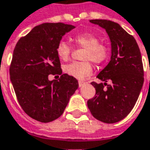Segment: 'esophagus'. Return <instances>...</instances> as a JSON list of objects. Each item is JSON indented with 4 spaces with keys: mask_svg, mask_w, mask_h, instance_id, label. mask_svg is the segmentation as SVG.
<instances>
[{
    "mask_svg": "<svg viewBox=\"0 0 150 150\" xmlns=\"http://www.w3.org/2000/svg\"><path fill=\"white\" fill-rule=\"evenodd\" d=\"M84 84H85V82H84V81H79V87H80V88H81V87H82Z\"/></svg>",
    "mask_w": 150,
    "mask_h": 150,
    "instance_id": "obj_1",
    "label": "esophagus"
}]
</instances>
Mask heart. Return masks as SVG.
Listing matches in <instances>:
<instances>
[{"label":"heart","instance_id":"obj_1","mask_svg":"<svg viewBox=\"0 0 150 150\" xmlns=\"http://www.w3.org/2000/svg\"><path fill=\"white\" fill-rule=\"evenodd\" d=\"M75 45L85 48L82 55L84 60H90L96 64L105 61L109 56V48L100 43L97 35L91 33H83L75 35L73 38ZM72 48L65 41H61L57 46V54L62 61H67L71 55ZM63 71L67 75L81 80L88 76L93 71V65L89 61L72 62L63 66Z\"/></svg>","mask_w":150,"mask_h":150}]
</instances>
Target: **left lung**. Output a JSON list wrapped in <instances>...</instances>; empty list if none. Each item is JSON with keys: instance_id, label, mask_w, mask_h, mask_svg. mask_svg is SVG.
I'll use <instances>...</instances> for the list:
<instances>
[{"instance_id": "left-lung-1", "label": "left lung", "mask_w": 150, "mask_h": 150, "mask_svg": "<svg viewBox=\"0 0 150 150\" xmlns=\"http://www.w3.org/2000/svg\"><path fill=\"white\" fill-rule=\"evenodd\" d=\"M90 22L107 33L112 56L111 61L97 75L105 83H91L96 93L88 100V107L96 119L113 124L128 115L138 99L144 81L142 56L134 37L117 23L106 20H91ZM107 80L112 83L107 84Z\"/></svg>"}]
</instances>
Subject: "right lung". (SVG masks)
Here are the masks:
<instances>
[{"instance_id":"obj_1","label":"right lung","mask_w":150,"mask_h":150,"mask_svg":"<svg viewBox=\"0 0 150 150\" xmlns=\"http://www.w3.org/2000/svg\"><path fill=\"white\" fill-rule=\"evenodd\" d=\"M75 26L63 23H44L22 37L13 50L10 79L24 112L33 119L49 123L63 113L78 81L62 75L57 46L65 33ZM50 74H61L49 81Z\"/></svg>"}]
</instances>
